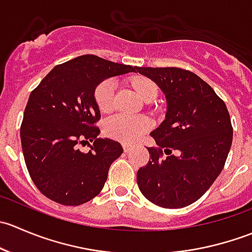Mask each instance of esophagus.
Wrapping results in <instances>:
<instances>
[{"label": "esophagus", "mask_w": 252, "mask_h": 252, "mask_svg": "<svg viewBox=\"0 0 252 252\" xmlns=\"http://www.w3.org/2000/svg\"><path fill=\"white\" fill-rule=\"evenodd\" d=\"M123 150H124V152H129L133 150V146L129 144H126V142H123Z\"/></svg>", "instance_id": "esophagus-1"}]
</instances>
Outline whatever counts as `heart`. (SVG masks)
<instances>
[{
    "label": "heart",
    "mask_w": 252,
    "mask_h": 252,
    "mask_svg": "<svg viewBox=\"0 0 252 252\" xmlns=\"http://www.w3.org/2000/svg\"><path fill=\"white\" fill-rule=\"evenodd\" d=\"M134 86L144 101H150L157 97L158 89L150 79L139 77L134 80ZM116 80L107 78L101 81L95 89V102L101 112H110L114 107L116 101ZM151 128V123L145 117L126 116V114H113L108 117L103 123L106 135L114 140L123 142H134L138 140Z\"/></svg>",
    "instance_id": "obj_1"
}]
</instances>
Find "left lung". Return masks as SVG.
<instances>
[{"mask_svg": "<svg viewBox=\"0 0 252 252\" xmlns=\"http://www.w3.org/2000/svg\"><path fill=\"white\" fill-rule=\"evenodd\" d=\"M167 98L166 118L150 135V159L136 174L141 194L163 208L194 204L222 172L233 140L229 112L199 75L182 68L136 67ZM177 149V157L171 150ZM164 152L169 156L163 157Z\"/></svg>", "mask_w": 252, "mask_h": 252, "instance_id": "obj_1", "label": "left lung"}]
</instances>
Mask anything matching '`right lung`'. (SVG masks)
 <instances>
[{"label": "right lung", "mask_w": 252, "mask_h": 252, "mask_svg": "<svg viewBox=\"0 0 252 252\" xmlns=\"http://www.w3.org/2000/svg\"><path fill=\"white\" fill-rule=\"evenodd\" d=\"M136 68L84 55L58 64L32 91L20 140L28 172L52 201L79 206L100 194L108 169L123 152L118 141L97 138L101 118L95 89ZM94 141L89 153L78 145Z\"/></svg>", "instance_id": "add662e5"}]
</instances>
